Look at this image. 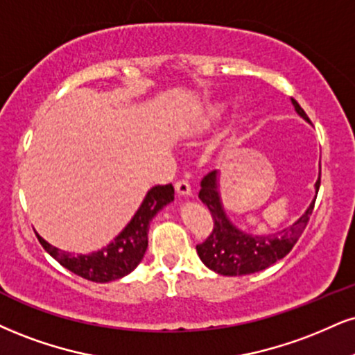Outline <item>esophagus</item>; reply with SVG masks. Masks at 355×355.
<instances>
[{
  "instance_id": "esophagus-1",
  "label": "esophagus",
  "mask_w": 355,
  "mask_h": 355,
  "mask_svg": "<svg viewBox=\"0 0 355 355\" xmlns=\"http://www.w3.org/2000/svg\"><path fill=\"white\" fill-rule=\"evenodd\" d=\"M175 190H177L178 196H189L191 193V187L189 180H178L175 183Z\"/></svg>"
}]
</instances>
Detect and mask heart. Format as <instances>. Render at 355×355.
<instances>
[{
  "label": "heart",
  "instance_id": "b5f03b06",
  "mask_svg": "<svg viewBox=\"0 0 355 355\" xmlns=\"http://www.w3.org/2000/svg\"><path fill=\"white\" fill-rule=\"evenodd\" d=\"M210 125H211V122H205L203 125H200V130H198V134H202V132H205V130H208V129H210Z\"/></svg>",
  "mask_w": 355,
  "mask_h": 355
}]
</instances>
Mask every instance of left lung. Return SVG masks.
Masks as SVG:
<instances>
[{"label": "left lung", "mask_w": 355, "mask_h": 355, "mask_svg": "<svg viewBox=\"0 0 355 355\" xmlns=\"http://www.w3.org/2000/svg\"><path fill=\"white\" fill-rule=\"evenodd\" d=\"M291 101L296 112L309 122V117L301 105L294 99ZM216 177H218L216 170L205 175L202 190L198 193V198L207 205L213 220V228L208 238L196 245V253L205 266L223 276H243L266 270L268 266L283 259L293 250L309 223L315 200L296 223L281 233L272 234V236H251L240 232L226 218L220 202ZM319 185H321V173H319V180L315 182V191L319 190Z\"/></svg>", "instance_id": "left-lung-1"}]
</instances>
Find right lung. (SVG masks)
Masks as SVG:
<instances>
[{"label":"right lung","mask_w":355,"mask_h":355,"mask_svg":"<svg viewBox=\"0 0 355 355\" xmlns=\"http://www.w3.org/2000/svg\"><path fill=\"white\" fill-rule=\"evenodd\" d=\"M173 196L175 190L172 183L157 185L148 190L130 223L107 248L97 251V253L74 256L67 251L51 246L40 234L36 236L41 246L66 270L84 277V279L94 281V283H109V281H115L129 275L130 271L135 270L137 264L142 261L148 246L147 233L150 221L166 203L172 202Z\"/></svg>","instance_id":"add662e5"}]
</instances>
